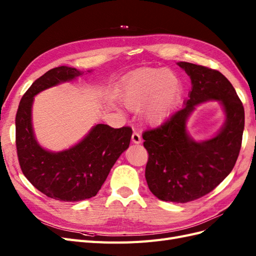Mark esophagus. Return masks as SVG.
Returning <instances> with one entry per match:
<instances>
[{
  "mask_svg": "<svg viewBox=\"0 0 256 256\" xmlns=\"http://www.w3.org/2000/svg\"><path fill=\"white\" fill-rule=\"evenodd\" d=\"M131 138H132V143H134V144H140L142 142V138H141L140 134L136 132V131H134V132L132 134Z\"/></svg>",
  "mask_w": 256,
  "mask_h": 256,
  "instance_id": "esophagus-1",
  "label": "esophagus"
}]
</instances>
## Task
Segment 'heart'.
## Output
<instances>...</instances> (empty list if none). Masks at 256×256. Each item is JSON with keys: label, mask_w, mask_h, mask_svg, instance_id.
<instances>
[{"label": "heart", "mask_w": 256, "mask_h": 256, "mask_svg": "<svg viewBox=\"0 0 256 256\" xmlns=\"http://www.w3.org/2000/svg\"><path fill=\"white\" fill-rule=\"evenodd\" d=\"M182 92L178 76L168 69L146 68L128 78L122 88V102L130 110L144 108V118L152 125L164 122Z\"/></svg>", "instance_id": "obj_1"}]
</instances>
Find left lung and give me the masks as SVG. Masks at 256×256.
<instances>
[{
	"label": "left lung",
	"mask_w": 256,
	"mask_h": 256,
	"mask_svg": "<svg viewBox=\"0 0 256 256\" xmlns=\"http://www.w3.org/2000/svg\"><path fill=\"white\" fill-rule=\"evenodd\" d=\"M177 65L190 76L191 92L182 109L143 134L148 152L145 178L159 200L187 203L212 191L232 172L242 147L244 110L221 72L187 62ZM207 101L222 106L226 120L214 137L196 142L188 134L186 120L196 105Z\"/></svg>",
	"instance_id": "1"
}]
</instances>
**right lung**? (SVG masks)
<instances>
[{
	"mask_svg": "<svg viewBox=\"0 0 256 256\" xmlns=\"http://www.w3.org/2000/svg\"><path fill=\"white\" fill-rule=\"evenodd\" d=\"M83 74L68 66L51 69L30 85L16 115V146L22 173L37 190L63 202H78L95 196L116 160L129 147L132 134L130 127L114 129L97 124L68 150L50 152L38 143L32 124L34 97Z\"/></svg>",
	"mask_w": 256,
	"mask_h": 256,
	"instance_id": "1",
	"label": "right lung"
}]
</instances>
